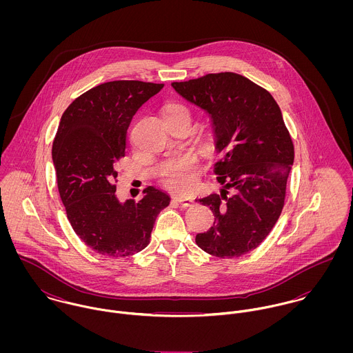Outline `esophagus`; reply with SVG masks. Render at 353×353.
Wrapping results in <instances>:
<instances>
[{
	"label": "esophagus",
	"instance_id": "obj_1",
	"mask_svg": "<svg viewBox=\"0 0 353 353\" xmlns=\"http://www.w3.org/2000/svg\"><path fill=\"white\" fill-rule=\"evenodd\" d=\"M172 200L178 202V203H179V205H182V206H190V205L193 203V200H192V199H188V197H179V196H175Z\"/></svg>",
	"mask_w": 353,
	"mask_h": 353
}]
</instances>
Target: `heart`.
Returning <instances> with one entry per match:
<instances>
[{"label":"heart","instance_id":"heart-1","mask_svg":"<svg viewBox=\"0 0 353 353\" xmlns=\"http://www.w3.org/2000/svg\"><path fill=\"white\" fill-rule=\"evenodd\" d=\"M176 112H189L183 104L171 103L165 107L164 117L176 114ZM197 159L192 154L178 156L168 163L160 171V181L164 188L175 193H189L193 190L197 182Z\"/></svg>","mask_w":353,"mask_h":353}]
</instances>
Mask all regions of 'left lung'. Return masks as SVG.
I'll return each mask as SVG.
<instances>
[{
  "instance_id": "1",
  "label": "left lung",
  "mask_w": 353,
  "mask_h": 353,
  "mask_svg": "<svg viewBox=\"0 0 353 353\" xmlns=\"http://www.w3.org/2000/svg\"><path fill=\"white\" fill-rule=\"evenodd\" d=\"M171 85L210 115L221 154L214 174L224 189L197 201L210 208L214 223L196 236V243L219 258L252 252L281 214L294 163V143L281 110L265 88L232 72Z\"/></svg>"
}]
</instances>
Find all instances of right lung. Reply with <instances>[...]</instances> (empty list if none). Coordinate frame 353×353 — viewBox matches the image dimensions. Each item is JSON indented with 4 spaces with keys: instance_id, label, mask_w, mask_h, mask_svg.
I'll return each instance as SVG.
<instances>
[{
    "instance_id": "1",
    "label": "right lung",
    "mask_w": 353,
    "mask_h": 353,
    "mask_svg": "<svg viewBox=\"0 0 353 353\" xmlns=\"http://www.w3.org/2000/svg\"><path fill=\"white\" fill-rule=\"evenodd\" d=\"M164 84L137 80L103 83L69 104L52 141L58 192L77 236L94 252L128 256L145 249L160 210L170 203L148 186L139 202H119L117 163L137 110Z\"/></svg>"
}]
</instances>
